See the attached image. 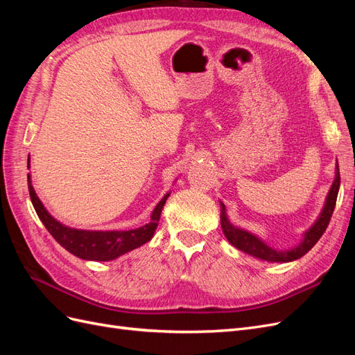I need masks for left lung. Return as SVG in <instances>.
<instances>
[{
    "label": "left lung",
    "mask_w": 355,
    "mask_h": 355,
    "mask_svg": "<svg viewBox=\"0 0 355 355\" xmlns=\"http://www.w3.org/2000/svg\"><path fill=\"white\" fill-rule=\"evenodd\" d=\"M340 187V175H339V166L336 164V171H335V180L330 187L329 194L326 197L324 207L321 210L320 216L314 222L313 227H311L308 231L304 232V239L300 240L297 245H295L293 249L288 250H277L274 247L268 245L262 239L257 237L256 234H252L250 231H245L243 228L235 227L232 225L227 216V209H225V204L220 202V227L225 234L227 240L234 245L237 247L239 250L254 256L257 259H262L266 262H292L302 257L305 253H308L311 249H313L314 244L320 240L321 235L324 234L327 225L330 222V218L333 214V210H335L336 206V198H338V192Z\"/></svg>",
    "instance_id": "8db88e82"
}]
</instances>
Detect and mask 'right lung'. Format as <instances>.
Returning a JSON list of instances; mask_svg holds the SVG:
<instances>
[{
  "mask_svg": "<svg viewBox=\"0 0 355 355\" xmlns=\"http://www.w3.org/2000/svg\"><path fill=\"white\" fill-rule=\"evenodd\" d=\"M28 188L32 206H34L38 218L44 223L47 231L53 235V239H55L63 249H67L73 256L80 257V259L98 262L114 261L118 256H121L127 252H132L151 240L158 227L161 210H163L166 200L170 196V192H167V194L161 198V201L153 210L151 220L141 228L128 231H89L69 228L67 225H63L53 218L44 207V204L38 198L34 187H32L31 175H28Z\"/></svg>",
  "mask_w": 355,
  "mask_h": 355,
  "instance_id": "obj_1",
  "label": "right lung"
}]
</instances>
